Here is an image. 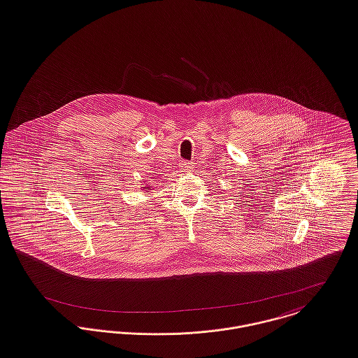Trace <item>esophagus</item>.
Wrapping results in <instances>:
<instances>
[{"mask_svg":"<svg viewBox=\"0 0 358 358\" xmlns=\"http://www.w3.org/2000/svg\"><path fill=\"white\" fill-rule=\"evenodd\" d=\"M187 168H192V166H190V164L187 163Z\"/></svg>","mask_w":358,"mask_h":358,"instance_id":"obj_1","label":"esophagus"}]
</instances>
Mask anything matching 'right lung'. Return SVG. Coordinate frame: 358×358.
Wrapping results in <instances>:
<instances>
[{
  "mask_svg": "<svg viewBox=\"0 0 358 358\" xmlns=\"http://www.w3.org/2000/svg\"><path fill=\"white\" fill-rule=\"evenodd\" d=\"M145 189H148V187H145Z\"/></svg>",
  "mask_w": 358,
  "mask_h": 358,
  "instance_id": "1",
  "label": "right lung"
}]
</instances>
